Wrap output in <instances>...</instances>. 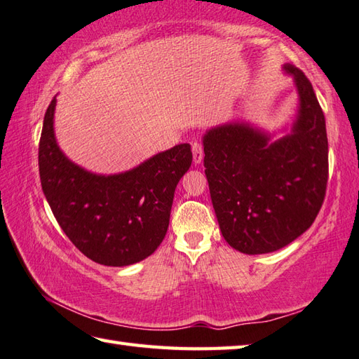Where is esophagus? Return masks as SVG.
<instances>
[{
  "label": "esophagus",
  "mask_w": 359,
  "mask_h": 359,
  "mask_svg": "<svg viewBox=\"0 0 359 359\" xmlns=\"http://www.w3.org/2000/svg\"><path fill=\"white\" fill-rule=\"evenodd\" d=\"M193 161L194 165H199L202 158H203V149H202V144L201 143H193Z\"/></svg>",
  "instance_id": "obj_1"
}]
</instances>
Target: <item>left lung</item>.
Here are the masks:
<instances>
[{
  "mask_svg": "<svg viewBox=\"0 0 359 359\" xmlns=\"http://www.w3.org/2000/svg\"><path fill=\"white\" fill-rule=\"evenodd\" d=\"M297 91L290 123L268 130L245 119L213 126L202 135L203 166L221 233L248 255L285 248L311 227L328 179L325 116L311 82L282 67Z\"/></svg>",
  "mask_w": 359,
  "mask_h": 359,
  "instance_id": "left-lung-1",
  "label": "left lung"
}]
</instances>
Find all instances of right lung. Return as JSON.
<instances>
[{
    "instance_id": "1",
    "label": "right lung",
    "mask_w": 359,
    "mask_h": 359,
    "mask_svg": "<svg viewBox=\"0 0 359 359\" xmlns=\"http://www.w3.org/2000/svg\"><path fill=\"white\" fill-rule=\"evenodd\" d=\"M57 97L45 114L39 146L45 198L77 249L104 266L135 264L163 241L179 180L193 161L188 143L116 174L91 172L69 160L54 132Z\"/></svg>"
}]
</instances>
